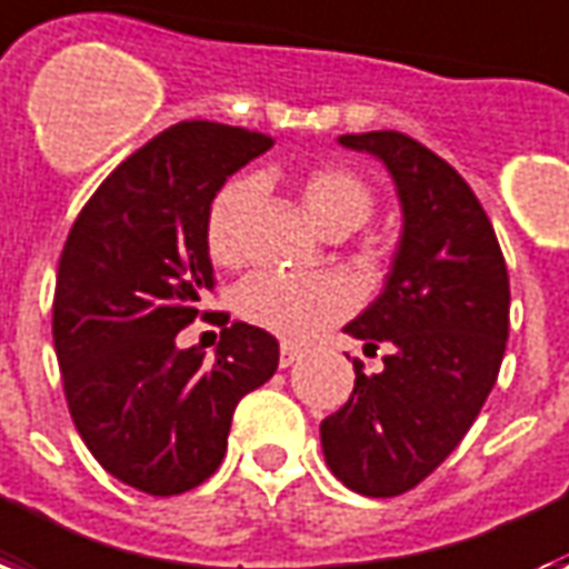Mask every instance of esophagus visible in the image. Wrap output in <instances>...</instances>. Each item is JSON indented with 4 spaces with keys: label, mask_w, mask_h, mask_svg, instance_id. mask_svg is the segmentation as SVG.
<instances>
[{
    "label": "esophagus",
    "mask_w": 569,
    "mask_h": 569,
    "mask_svg": "<svg viewBox=\"0 0 569 569\" xmlns=\"http://www.w3.org/2000/svg\"><path fill=\"white\" fill-rule=\"evenodd\" d=\"M298 358H301V349H298V346H289V342H283V346H280V367H292L295 361H298Z\"/></svg>",
    "instance_id": "obj_1"
}]
</instances>
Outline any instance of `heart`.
Returning <instances> with one entry per match:
<instances>
[{
	"label": "heart",
	"instance_id": "obj_1",
	"mask_svg": "<svg viewBox=\"0 0 569 569\" xmlns=\"http://www.w3.org/2000/svg\"><path fill=\"white\" fill-rule=\"evenodd\" d=\"M298 197L325 236H349L372 214V188L352 169L322 163L298 179ZM259 199L253 179L229 181L208 208V253L220 266L244 259L247 217ZM352 286L333 274H256L238 292V313L289 342L310 340L313 333L352 310Z\"/></svg>",
	"mask_w": 569,
	"mask_h": 569
}]
</instances>
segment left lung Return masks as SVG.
<instances>
[{"instance_id":"8db88e82","label":"left lung","mask_w":569,"mask_h":569,"mask_svg":"<svg viewBox=\"0 0 569 569\" xmlns=\"http://www.w3.org/2000/svg\"><path fill=\"white\" fill-rule=\"evenodd\" d=\"M342 149L388 169L402 211L385 289L346 325L379 372L355 363V390L322 420V453L342 487L409 492L450 457L483 409L505 358L510 280L496 229L448 160L400 130L342 133Z\"/></svg>"}]
</instances>
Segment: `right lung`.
Masks as SVG:
<instances>
[{"instance_id":"1","label":"right lung","mask_w":569,"mask_h":569,"mask_svg":"<svg viewBox=\"0 0 569 569\" xmlns=\"http://www.w3.org/2000/svg\"><path fill=\"white\" fill-rule=\"evenodd\" d=\"M271 137L179 121L133 151L71 227L53 301V342L73 427L116 480L179 496L214 475L238 400L280 361L268 331L223 328L214 358L179 349L214 289L208 208Z\"/></svg>"}]
</instances>
